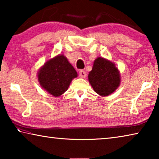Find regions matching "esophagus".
<instances>
[{"instance_id":"1","label":"esophagus","mask_w":159,"mask_h":159,"mask_svg":"<svg viewBox=\"0 0 159 159\" xmlns=\"http://www.w3.org/2000/svg\"><path fill=\"white\" fill-rule=\"evenodd\" d=\"M79 76L80 78H85L86 77V72L84 70H80L79 71Z\"/></svg>"}]
</instances>
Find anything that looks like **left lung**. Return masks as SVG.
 <instances>
[{
  "instance_id": "obj_1",
  "label": "left lung",
  "mask_w": 159,
  "mask_h": 159,
  "mask_svg": "<svg viewBox=\"0 0 159 159\" xmlns=\"http://www.w3.org/2000/svg\"><path fill=\"white\" fill-rule=\"evenodd\" d=\"M88 80L95 93L102 97L108 96L119 87L120 71L111 61L99 57L94 61Z\"/></svg>"
}]
</instances>
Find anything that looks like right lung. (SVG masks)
<instances>
[{"instance_id":"1","label":"right lung","mask_w":159,"mask_h":159,"mask_svg":"<svg viewBox=\"0 0 159 159\" xmlns=\"http://www.w3.org/2000/svg\"><path fill=\"white\" fill-rule=\"evenodd\" d=\"M37 76L43 89L54 97H60L67 90L78 74L65 56L58 55L40 68Z\"/></svg>"}]
</instances>
